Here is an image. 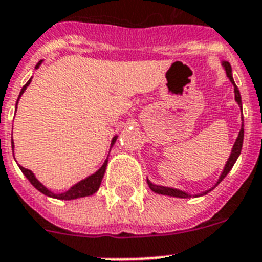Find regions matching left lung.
I'll use <instances>...</instances> for the list:
<instances>
[{
  "mask_svg": "<svg viewBox=\"0 0 262 262\" xmlns=\"http://www.w3.org/2000/svg\"><path fill=\"white\" fill-rule=\"evenodd\" d=\"M223 67H224V69H226V73H227L230 81H231V83L234 84L235 100H236V103H238V104H239V106H241V110H242V100H241V94H239V90H238V87H236L235 83H234V79H232L231 65L224 61ZM242 144H244V122H242V127H241L239 135H238V139H236L235 144H234V147H232L231 155H230V158H228L227 163H226V167H224L223 172H222V175H220L219 181H217V183H216V185H219V183L222 182V181H223L224 177H226V175H227L228 172H230V170H231V168H232V166L235 164L236 159H238V156H239L241 151H242ZM147 182H148V185H149V187H151V190L155 191V193H158V194L172 195V197H181V199H187V197H191L190 194H187V193H185V191H182V190H178V189H172V187L158 186V185H154V183H151V182H149V181H147ZM211 190H212V189H211ZM211 190H208V191H211ZM208 191H205L204 194H207Z\"/></svg>",
  "mask_w": 262,
  "mask_h": 262,
  "instance_id": "left-lung-1",
  "label": "left lung"
}]
</instances>
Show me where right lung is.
I'll list each match as a JSON object with an SVG mask.
<instances>
[{
  "label": "right lung",
  "instance_id": "right-lung-1",
  "mask_svg": "<svg viewBox=\"0 0 262 262\" xmlns=\"http://www.w3.org/2000/svg\"><path fill=\"white\" fill-rule=\"evenodd\" d=\"M40 63H42V61H39V62L36 63V69H38ZM30 83H31V79L28 80L26 85L21 88V91H20V95H18V99H20V96H21L23 92L26 91V88L28 87V84ZM16 108H17V103H16ZM115 140H117V136H115L114 139H113V141H111V147H113V144L115 143ZM12 148H13V140H12ZM18 167H20V170L23 171V174L26 175L27 179H28V181H30V182L32 183V185H34V186L36 187V189H38L40 193H43L45 195L54 197V199H59V200H75V199H79V197H85V195L94 194L95 191L98 190L99 186H100V182H102L103 175H104V171H106L107 160H104V163H103L102 167L99 168L98 171L95 172V174L90 175L88 178L83 179V181H80L79 183H76L75 186L71 187V189H69L68 191H65V193H61V194H54L53 191H50L49 189H46V187L43 186L42 183L39 182L38 179L35 178V175L32 174V171H31V170H27V168L21 167V166H18Z\"/></svg>",
  "mask_w": 262,
  "mask_h": 262
}]
</instances>
